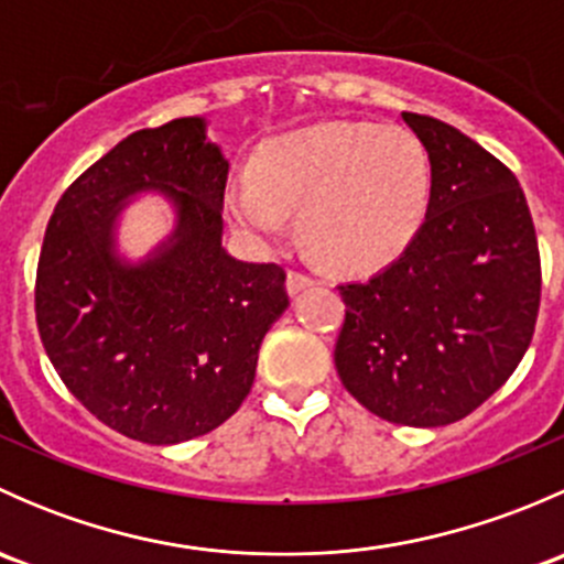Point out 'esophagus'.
<instances>
[{
	"instance_id": "esophagus-1",
	"label": "esophagus",
	"mask_w": 564,
	"mask_h": 564,
	"mask_svg": "<svg viewBox=\"0 0 564 564\" xmlns=\"http://www.w3.org/2000/svg\"><path fill=\"white\" fill-rule=\"evenodd\" d=\"M308 286H314V278H311L308 272H303V270H289L286 272L289 294H297V292H303V289H308Z\"/></svg>"
}]
</instances>
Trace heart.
Masks as SVG:
<instances>
[{
	"instance_id": "b5f03b06",
	"label": "heart",
	"mask_w": 564,
	"mask_h": 564,
	"mask_svg": "<svg viewBox=\"0 0 564 564\" xmlns=\"http://www.w3.org/2000/svg\"><path fill=\"white\" fill-rule=\"evenodd\" d=\"M431 163L423 144L398 128L322 122L270 141L250 182L226 191L231 224L256 242L281 237L283 215L318 261L366 270L401 253L423 226Z\"/></svg>"
}]
</instances>
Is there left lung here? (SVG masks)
<instances>
[{"label": "left lung", "mask_w": 564, "mask_h": 564, "mask_svg": "<svg viewBox=\"0 0 564 564\" xmlns=\"http://www.w3.org/2000/svg\"><path fill=\"white\" fill-rule=\"evenodd\" d=\"M431 163L425 224L368 281L338 286L344 388L377 417L436 429L502 388L532 340L540 250L527 196L502 161L453 124L401 113Z\"/></svg>", "instance_id": "obj_1"}]
</instances>
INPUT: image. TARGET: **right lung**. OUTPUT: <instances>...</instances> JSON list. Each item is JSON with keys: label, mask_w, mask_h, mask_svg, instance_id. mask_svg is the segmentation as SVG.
Here are the masks:
<instances>
[{"label": "right lung", "mask_w": 564, "mask_h": 564, "mask_svg": "<svg viewBox=\"0 0 564 564\" xmlns=\"http://www.w3.org/2000/svg\"><path fill=\"white\" fill-rule=\"evenodd\" d=\"M229 161L204 119L135 130L56 202L37 261L40 340L65 388L108 429L147 445L209 434L253 388L267 329L286 311L281 264L220 246ZM139 189L177 207L175 235L141 265L112 250Z\"/></svg>", "instance_id": "1"}]
</instances>
